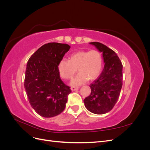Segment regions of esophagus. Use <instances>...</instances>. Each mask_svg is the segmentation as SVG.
<instances>
[{
	"instance_id": "34e87169",
	"label": "esophagus",
	"mask_w": 150,
	"mask_h": 150,
	"mask_svg": "<svg viewBox=\"0 0 150 150\" xmlns=\"http://www.w3.org/2000/svg\"><path fill=\"white\" fill-rule=\"evenodd\" d=\"M71 89L72 91H76L77 89H78L79 88L78 87H75V86H72V87L71 88Z\"/></svg>"
}]
</instances>
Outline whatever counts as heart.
Segmentation results:
<instances>
[{"label": "heart", "instance_id": "obj_1", "mask_svg": "<svg viewBox=\"0 0 150 150\" xmlns=\"http://www.w3.org/2000/svg\"><path fill=\"white\" fill-rule=\"evenodd\" d=\"M103 66V58L97 50L79 51L72 54L69 61L61 59L58 64L60 76L64 79H71L76 73L78 75L71 81L72 86H79L88 79L93 81L100 74Z\"/></svg>", "mask_w": 150, "mask_h": 150}]
</instances>
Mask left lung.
<instances>
[{
    "mask_svg": "<svg viewBox=\"0 0 150 150\" xmlns=\"http://www.w3.org/2000/svg\"><path fill=\"white\" fill-rule=\"evenodd\" d=\"M103 52L104 64L101 74L90 84L91 93L84 99L90 112L103 115L110 111L117 103L122 85V65L117 54L98 42H90Z\"/></svg>",
    "mask_w": 150,
    "mask_h": 150,
    "instance_id": "left-lung-1",
    "label": "left lung"
}]
</instances>
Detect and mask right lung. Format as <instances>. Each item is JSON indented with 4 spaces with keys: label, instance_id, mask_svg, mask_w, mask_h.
Masks as SVG:
<instances>
[{
    "label": "right lung",
    "instance_id": "add662e5",
    "mask_svg": "<svg viewBox=\"0 0 150 150\" xmlns=\"http://www.w3.org/2000/svg\"><path fill=\"white\" fill-rule=\"evenodd\" d=\"M70 48L66 44L47 43L28 61L24 88L30 106L40 116L51 117L64 110L71 90L61 80L58 64Z\"/></svg>",
    "mask_w": 150,
    "mask_h": 150
}]
</instances>
